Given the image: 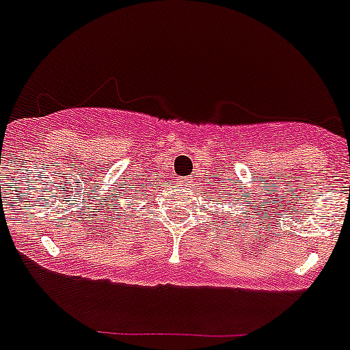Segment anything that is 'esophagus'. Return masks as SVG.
<instances>
[{"label": "esophagus", "mask_w": 350, "mask_h": 350, "mask_svg": "<svg viewBox=\"0 0 350 350\" xmlns=\"http://www.w3.org/2000/svg\"><path fill=\"white\" fill-rule=\"evenodd\" d=\"M190 179H188V178H183L181 179V181H179V186H181V188H183V190H188V188H190Z\"/></svg>", "instance_id": "obj_1"}]
</instances>
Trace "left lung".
Masks as SVG:
<instances>
[{
  "label": "left lung",
  "mask_w": 350,
  "mask_h": 350,
  "mask_svg": "<svg viewBox=\"0 0 350 350\" xmlns=\"http://www.w3.org/2000/svg\"><path fill=\"white\" fill-rule=\"evenodd\" d=\"M224 191V190H223ZM223 191H219V193H223ZM224 195H226V193H224ZM228 195H230V193H228Z\"/></svg>",
  "instance_id": "1"
}]
</instances>
